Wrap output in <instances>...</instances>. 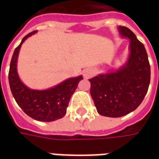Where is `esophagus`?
Returning <instances> with one entry per match:
<instances>
[{
    "label": "esophagus",
    "mask_w": 159,
    "mask_h": 159,
    "mask_svg": "<svg viewBox=\"0 0 159 159\" xmlns=\"http://www.w3.org/2000/svg\"><path fill=\"white\" fill-rule=\"evenodd\" d=\"M93 75H94V70L93 69L88 68V69H85L83 70V76H85V78H90Z\"/></svg>",
    "instance_id": "34e87169"
}]
</instances>
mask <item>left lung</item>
<instances>
[{
    "mask_svg": "<svg viewBox=\"0 0 159 159\" xmlns=\"http://www.w3.org/2000/svg\"><path fill=\"white\" fill-rule=\"evenodd\" d=\"M120 35L129 39V56L127 63L113 72L89 79L90 94L99 114L119 117L139 107L150 84L151 69L147 51L129 28L119 26Z\"/></svg>",
    "mask_w": 159,
    "mask_h": 159,
    "instance_id": "left-lung-1",
    "label": "left lung"
}]
</instances>
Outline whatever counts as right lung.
I'll return each mask as SVG.
<instances>
[{
	"mask_svg": "<svg viewBox=\"0 0 159 159\" xmlns=\"http://www.w3.org/2000/svg\"><path fill=\"white\" fill-rule=\"evenodd\" d=\"M36 32L35 30L26 35L14 50L8 73L9 85L16 102L25 113L37 121L52 122L66 115L70 97L83 77L79 76L69 78L46 90H34L27 88L19 79L17 72V60L23 42Z\"/></svg>",
	"mask_w": 159,
	"mask_h": 159,
	"instance_id": "add662e5",
	"label": "right lung"
}]
</instances>
